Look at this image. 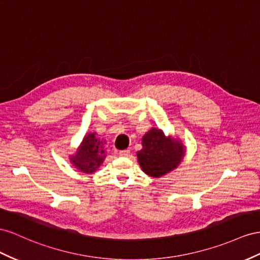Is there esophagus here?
Here are the masks:
<instances>
[{
  "mask_svg": "<svg viewBox=\"0 0 260 260\" xmlns=\"http://www.w3.org/2000/svg\"><path fill=\"white\" fill-rule=\"evenodd\" d=\"M119 155H120V156H129L130 155V150L119 151Z\"/></svg>",
  "mask_w": 260,
  "mask_h": 260,
  "instance_id": "obj_1",
  "label": "esophagus"
}]
</instances>
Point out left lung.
I'll return each mask as SVG.
<instances>
[{
	"mask_svg": "<svg viewBox=\"0 0 260 260\" xmlns=\"http://www.w3.org/2000/svg\"><path fill=\"white\" fill-rule=\"evenodd\" d=\"M143 149L137 153L142 171L152 177L163 176L176 168L184 156V147L179 141L167 139L164 133L152 128L142 139Z\"/></svg>",
	"mask_w": 260,
	"mask_h": 260,
	"instance_id": "1",
	"label": "left lung"
}]
</instances>
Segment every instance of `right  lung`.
Returning <instances> with one entry per match:
<instances>
[{
  "label": "right lung",
  "mask_w": 260,
  "mask_h": 260,
  "mask_svg": "<svg viewBox=\"0 0 260 260\" xmlns=\"http://www.w3.org/2000/svg\"><path fill=\"white\" fill-rule=\"evenodd\" d=\"M105 147L95 133H89L84 138L76 155L71 157L72 163L84 173H94L105 159Z\"/></svg>",
  "instance_id": "obj_1"
}]
</instances>
